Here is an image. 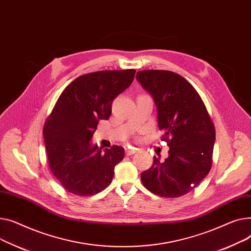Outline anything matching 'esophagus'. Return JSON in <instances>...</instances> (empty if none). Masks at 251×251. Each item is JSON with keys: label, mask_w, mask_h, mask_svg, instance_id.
<instances>
[{"label": "esophagus", "mask_w": 251, "mask_h": 251, "mask_svg": "<svg viewBox=\"0 0 251 251\" xmlns=\"http://www.w3.org/2000/svg\"><path fill=\"white\" fill-rule=\"evenodd\" d=\"M136 152H137V149H132V148H127V149L126 150V155H127V156L132 155V154H135Z\"/></svg>", "instance_id": "34e87169"}]
</instances>
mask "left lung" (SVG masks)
<instances>
[{"instance_id":"8db88e82","label":"left lung","mask_w":251,"mask_h":251,"mask_svg":"<svg viewBox=\"0 0 251 251\" xmlns=\"http://www.w3.org/2000/svg\"><path fill=\"white\" fill-rule=\"evenodd\" d=\"M139 83L157 106L162 140L169 147L168 158L154 156L150 169L141 173L144 186L162 198H179L197 187L213 162L216 130L203 101L183 77L170 71L144 70Z\"/></svg>"}]
</instances>
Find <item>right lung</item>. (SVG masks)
<instances>
[{"label": "right lung", "mask_w": 251, "mask_h": 251, "mask_svg": "<svg viewBox=\"0 0 251 251\" xmlns=\"http://www.w3.org/2000/svg\"><path fill=\"white\" fill-rule=\"evenodd\" d=\"M136 70L86 74L67 86L43 126L50 171L69 193L88 197L105 189L125 149L92 145L100 120H108L113 99L134 81Z\"/></svg>", "instance_id": "add662e5"}]
</instances>
